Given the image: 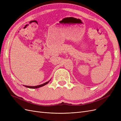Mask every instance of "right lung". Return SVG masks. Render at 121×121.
Segmentation results:
<instances>
[{
  "label": "right lung",
  "instance_id": "add662e5",
  "mask_svg": "<svg viewBox=\"0 0 121 121\" xmlns=\"http://www.w3.org/2000/svg\"><path fill=\"white\" fill-rule=\"evenodd\" d=\"M51 80V79L49 80V81H47V82H45L44 83H43V84H41V85H37V86H26V85H24L26 87H27V88H32V89H35V88H40L41 87H42L43 86H44L45 85H46L47 84H48L50 81Z\"/></svg>",
  "mask_w": 121,
  "mask_h": 121
}]
</instances>
